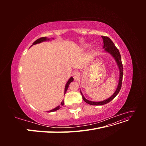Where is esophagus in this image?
<instances>
[{
  "label": "esophagus",
  "instance_id": "esophagus-1",
  "mask_svg": "<svg viewBox=\"0 0 146 146\" xmlns=\"http://www.w3.org/2000/svg\"><path fill=\"white\" fill-rule=\"evenodd\" d=\"M72 76L74 78V80H77V79L79 78V77H80V72H77V71H74L73 73H72Z\"/></svg>",
  "mask_w": 146,
  "mask_h": 146
}]
</instances>
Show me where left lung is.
Returning <instances> with one entry per match:
<instances>
[{"label": "left lung", "instance_id": "obj_1", "mask_svg": "<svg viewBox=\"0 0 146 146\" xmlns=\"http://www.w3.org/2000/svg\"><path fill=\"white\" fill-rule=\"evenodd\" d=\"M101 37L103 39V42H104V47H104V48H105V51L111 55L113 57V58L114 59V60L116 61V62L117 63V65L118 68H119V78L118 85H117V87L116 88L115 92H114L113 94L111 97H110L108 99L104 100L103 101L94 102V101H91V100H88L85 98V97H84L82 91H80L83 100L85 101L86 103L90 104V105H105L106 104L110 102V101H111L117 95L119 92L120 91L121 86H122V76H123V66H122V64L120 53H119V50L115 46V45L114 44L113 42L108 37L104 36H102Z\"/></svg>", "mask_w": 146, "mask_h": 146}]
</instances>
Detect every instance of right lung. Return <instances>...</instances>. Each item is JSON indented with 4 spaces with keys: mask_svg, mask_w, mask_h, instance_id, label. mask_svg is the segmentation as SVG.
I'll return each mask as SVG.
<instances>
[{
    "mask_svg": "<svg viewBox=\"0 0 146 146\" xmlns=\"http://www.w3.org/2000/svg\"><path fill=\"white\" fill-rule=\"evenodd\" d=\"M52 39H54L53 38H52ZM50 38H47V37H42V38H40L38 39L37 40L35 41L33 43V44H32V46H31L30 47H32V46H33V45L41 43V42H42L48 41H50ZM73 81H74V78H73L72 77H70V78H69V80H68V81L67 82V83H66V85H65L64 95L66 94V91H67V90H68V87H69V84H70V83H71L72 82H73ZM63 105H64V100H62V102H61V103L60 105H58V107H56V108H54V109H52V110H50V111H47V112L50 113V112H54V111H56V110H59L60 108H61V107H62V106H63Z\"/></svg>",
    "mask_w": 146,
    "mask_h": 146,
    "instance_id": "right-lung-1",
    "label": "right lung"
}]
</instances>
